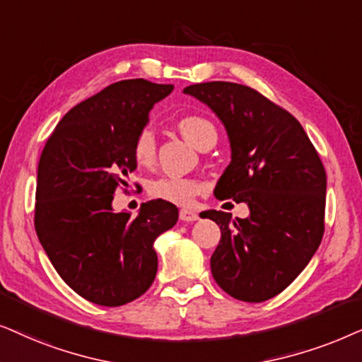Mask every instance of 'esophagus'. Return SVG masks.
<instances>
[{
	"instance_id": "obj_1",
	"label": "esophagus",
	"mask_w": 362,
	"mask_h": 362,
	"mask_svg": "<svg viewBox=\"0 0 362 362\" xmlns=\"http://www.w3.org/2000/svg\"><path fill=\"white\" fill-rule=\"evenodd\" d=\"M178 216H180L182 221H187V223H190V221H195L197 218H199V215H197L195 211H192V210H180Z\"/></svg>"
}]
</instances>
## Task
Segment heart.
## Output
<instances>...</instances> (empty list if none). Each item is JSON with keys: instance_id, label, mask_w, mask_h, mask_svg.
<instances>
[{"instance_id": "heart-1", "label": "heart", "mask_w": 362, "mask_h": 362, "mask_svg": "<svg viewBox=\"0 0 362 362\" xmlns=\"http://www.w3.org/2000/svg\"><path fill=\"white\" fill-rule=\"evenodd\" d=\"M178 131L189 141L192 146L204 151L206 146L216 142L218 132L216 127L204 115H185L177 122ZM156 137L148 129H144L137 134L136 142H134V157L141 165H152L156 160ZM204 185L194 178L184 177H160L151 182L148 185V194L153 199L170 202V204L189 206L200 192Z\"/></svg>"}]
</instances>
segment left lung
<instances>
[{
	"mask_svg": "<svg viewBox=\"0 0 362 362\" xmlns=\"http://www.w3.org/2000/svg\"><path fill=\"white\" fill-rule=\"evenodd\" d=\"M223 122L231 162L215 187L218 200L245 202L248 218L209 210L220 226L210 258L225 293L262 303L290 286L325 233L326 172L315 146L293 115L248 86L214 81L184 89Z\"/></svg>",
	"mask_w": 362,
	"mask_h": 362,
	"instance_id": "8db88e82",
	"label": "left lung"
}]
</instances>
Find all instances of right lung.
Returning <instances> with one entry per match:
<instances>
[{
    "instance_id": "right-lung-1",
    "label": "right lung",
    "mask_w": 362,
    "mask_h": 362,
    "mask_svg": "<svg viewBox=\"0 0 362 362\" xmlns=\"http://www.w3.org/2000/svg\"><path fill=\"white\" fill-rule=\"evenodd\" d=\"M172 84L125 79L74 105L47 139L37 165L35 228L52 267L84 300L122 306L156 279L153 242L178 220L165 200L137 216L115 214V189L137 168L134 142Z\"/></svg>"
}]
</instances>
